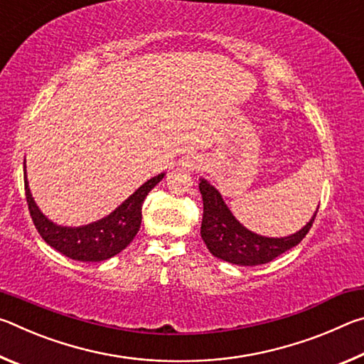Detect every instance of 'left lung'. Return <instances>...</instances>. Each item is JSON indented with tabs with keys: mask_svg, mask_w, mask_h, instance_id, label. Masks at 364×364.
<instances>
[{
	"mask_svg": "<svg viewBox=\"0 0 364 364\" xmlns=\"http://www.w3.org/2000/svg\"><path fill=\"white\" fill-rule=\"evenodd\" d=\"M199 189L204 200L200 236L207 249L213 257L241 267L268 263L286 250L295 247L310 231L318 212L295 234L286 237H267L249 231L239 223L225 204L221 194L204 178H200Z\"/></svg>",
	"mask_w": 364,
	"mask_h": 364,
	"instance_id": "8db88e82",
	"label": "left lung"
}]
</instances>
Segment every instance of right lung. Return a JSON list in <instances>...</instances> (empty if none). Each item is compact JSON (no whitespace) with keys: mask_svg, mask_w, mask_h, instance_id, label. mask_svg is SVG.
Instances as JSON below:
<instances>
[{"mask_svg":"<svg viewBox=\"0 0 364 364\" xmlns=\"http://www.w3.org/2000/svg\"><path fill=\"white\" fill-rule=\"evenodd\" d=\"M164 176L165 173H160L147 180L107 217L77 228L60 226L48 220L35 204L28 188L27 173L23 175V183H26L30 217L45 242L72 260L102 262L119 254L133 241L141 226V207L146 196L156 184L162 181Z\"/></svg>","mask_w":364,"mask_h":364,"instance_id":"right-lung-1","label":"right lung"}]
</instances>
